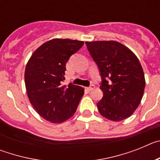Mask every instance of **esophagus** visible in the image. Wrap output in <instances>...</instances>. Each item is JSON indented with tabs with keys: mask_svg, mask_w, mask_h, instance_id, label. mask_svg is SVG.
<instances>
[{
	"mask_svg": "<svg viewBox=\"0 0 160 160\" xmlns=\"http://www.w3.org/2000/svg\"><path fill=\"white\" fill-rule=\"evenodd\" d=\"M86 89H87V90H88L89 92H90V91H91V90H94V85H90V87H87V88H86Z\"/></svg>",
	"mask_w": 160,
	"mask_h": 160,
	"instance_id": "obj_1",
	"label": "esophagus"
}]
</instances>
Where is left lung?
<instances>
[{"label": "left lung", "instance_id": "obj_1", "mask_svg": "<svg viewBox=\"0 0 160 160\" xmlns=\"http://www.w3.org/2000/svg\"><path fill=\"white\" fill-rule=\"evenodd\" d=\"M102 78L103 97L97 103L103 117L112 121L128 118L138 107L145 88V78L138 58L115 41L86 42Z\"/></svg>", "mask_w": 160, "mask_h": 160}]
</instances>
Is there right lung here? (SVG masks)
Instances as JSON below:
<instances>
[{"instance_id": "obj_1", "label": "right lung", "mask_w": 160, "mask_h": 160, "mask_svg": "<svg viewBox=\"0 0 160 160\" xmlns=\"http://www.w3.org/2000/svg\"><path fill=\"white\" fill-rule=\"evenodd\" d=\"M84 45L82 41L52 39L35 50L25 71L29 102L43 118L62 122L75 113L84 89L72 83L62 85L66 64Z\"/></svg>"}]
</instances>
